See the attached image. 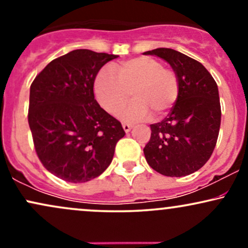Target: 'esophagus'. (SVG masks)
I'll list each match as a JSON object with an SVG mask.
<instances>
[{
  "mask_svg": "<svg viewBox=\"0 0 248 248\" xmlns=\"http://www.w3.org/2000/svg\"><path fill=\"white\" fill-rule=\"evenodd\" d=\"M122 128H124V132L128 133V132H129V130L132 129V128H133V124H126V122H124V124H122Z\"/></svg>",
  "mask_w": 248,
  "mask_h": 248,
  "instance_id": "1",
  "label": "esophagus"
}]
</instances>
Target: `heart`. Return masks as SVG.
<instances>
[{
	"label": "heart",
	"instance_id": "1",
	"mask_svg": "<svg viewBox=\"0 0 248 248\" xmlns=\"http://www.w3.org/2000/svg\"><path fill=\"white\" fill-rule=\"evenodd\" d=\"M99 71L93 90L96 100L109 114H118L130 98L132 104L120 113L127 121L160 119L175 105L179 94V79L172 69H167L152 57H138Z\"/></svg>",
	"mask_w": 248,
	"mask_h": 248
}]
</instances>
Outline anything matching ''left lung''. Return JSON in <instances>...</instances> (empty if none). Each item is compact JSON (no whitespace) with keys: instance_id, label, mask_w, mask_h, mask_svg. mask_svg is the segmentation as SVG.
<instances>
[{"instance_id":"8db88e82","label":"left lung","mask_w":248,"mask_h":248,"mask_svg":"<svg viewBox=\"0 0 248 248\" xmlns=\"http://www.w3.org/2000/svg\"><path fill=\"white\" fill-rule=\"evenodd\" d=\"M144 55L164 59L179 79L178 98L169 114L150 124L146 160L164 176L190 175L209 161L217 143L221 119L218 86L201 62L178 51L160 47Z\"/></svg>"}]
</instances>
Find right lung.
<instances>
[{"label": "right lung", "instance_id": "1", "mask_svg": "<svg viewBox=\"0 0 248 248\" xmlns=\"http://www.w3.org/2000/svg\"><path fill=\"white\" fill-rule=\"evenodd\" d=\"M116 57L73 50L49 62L31 84L28 121L37 156L62 181L84 183L101 175L126 134L93 92L98 72Z\"/></svg>", "mask_w": 248, "mask_h": 248}]
</instances>
